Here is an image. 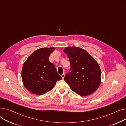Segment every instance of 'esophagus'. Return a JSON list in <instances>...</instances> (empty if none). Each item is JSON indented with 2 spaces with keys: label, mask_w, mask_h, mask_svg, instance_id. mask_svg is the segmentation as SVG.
I'll return each mask as SVG.
<instances>
[{
  "label": "esophagus",
  "mask_w": 126,
  "mask_h": 126,
  "mask_svg": "<svg viewBox=\"0 0 126 126\" xmlns=\"http://www.w3.org/2000/svg\"><path fill=\"white\" fill-rule=\"evenodd\" d=\"M62 76V78H63H63H64V76H65V74H64V73H63V75H62V76Z\"/></svg>",
  "instance_id": "1"
}]
</instances>
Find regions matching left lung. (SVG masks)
Segmentation results:
<instances>
[{
	"mask_svg": "<svg viewBox=\"0 0 126 126\" xmlns=\"http://www.w3.org/2000/svg\"><path fill=\"white\" fill-rule=\"evenodd\" d=\"M63 52L69 58L71 70L65 75L64 81L73 92L81 96L94 93L101 82L98 63L86 51L80 47H66Z\"/></svg>",
	"mask_w": 126,
	"mask_h": 126,
	"instance_id": "8db88e82",
	"label": "left lung"
}]
</instances>
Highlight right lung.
<instances>
[{
	"label": "right lung",
	"instance_id": "1",
	"mask_svg": "<svg viewBox=\"0 0 126 126\" xmlns=\"http://www.w3.org/2000/svg\"><path fill=\"white\" fill-rule=\"evenodd\" d=\"M54 47L42 48L35 50L24 62L21 77L23 85L32 93L43 95L52 90L57 80L62 79L54 65L49 61Z\"/></svg>",
	"mask_w": 126,
	"mask_h": 126
}]
</instances>
